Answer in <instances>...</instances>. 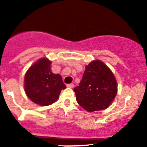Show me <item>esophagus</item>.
Here are the masks:
<instances>
[{
  "mask_svg": "<svg viewBox=\"0 0 147 147\" xmlns=\"http://www.w3.org/2000/svg\"><path fill=\"white\" fill-rule=\"evenodd\" d=\"M67 87H69V88H73L74 84H67Z\"/></svg>",
  "mask_w": 147,
  "mask_h": 147,
  "instance_id": "1",
  "label": "esophagus"
}]
</instances>
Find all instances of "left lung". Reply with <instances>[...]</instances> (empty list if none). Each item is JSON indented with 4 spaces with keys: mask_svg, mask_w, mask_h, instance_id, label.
Returning a JSON list of instances; mask_svg holds the SVG:
<instances>
[{
    "mask_svg": "<svg viewBox=\"0 0 147 147\" xmlns=\"http://www.w3.org/2000/svg\"><path fill=\"white\" fill-rule=\"evenodd\" d=\"M78 103L90 112L105 109L117 93L113 73L100 60H93L85 67L79 86L74 89Z\"/></svg>",
    "mask_w": 147,
    "mask_h": 147,
    "instance_id": "obj_1",
    "label": "left lung"
}]
</instances>
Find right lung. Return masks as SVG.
<instances>
[{
  "label": "right lung",
  "instance_id": "1",
  "mask_svg": "<svg viewBox=\"0 0 147 147\" xmlns=\"http://www.w3.org/2000/svg\"><path fill=\"white\" fill-rule=\"evenodd\" d=\"M51 61L41 58L34 63L26 74L24 87L26 95L34 103L47 106L55 102L62 90L66 88L59 74L53 73Z\"/></svg>",
  "mask_w": 147,
  "mask_h": 147
}]
</instances>
